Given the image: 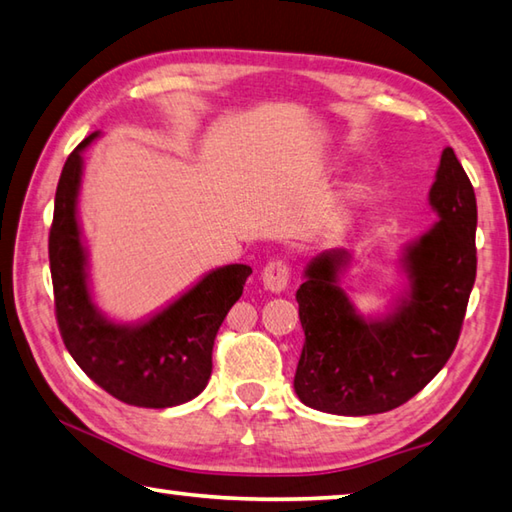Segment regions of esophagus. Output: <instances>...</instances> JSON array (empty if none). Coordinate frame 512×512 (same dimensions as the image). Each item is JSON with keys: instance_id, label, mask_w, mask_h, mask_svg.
I'll list each match as a JSON object with an SVG mask.
<instances>
[{"instance_id": "obj_1", "label": "esophagus", "mask_w": 512, "mask_h": 512, "mask_svg": "<svg viewBox=\"0 0 512 512\" xmlns=\"http://www.w3.org/2000/svg\"><path fill=\"white\" fill-rule=\"evenodd\" d=\"M288 277H291V268H288L286 259H282V257H273L262 271L264 286L273 293L284 291L286 284H288Z\"/></svg>"}]
</instances>
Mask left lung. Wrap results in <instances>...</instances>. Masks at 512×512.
Wrapping results in <instances>:
<instances>
[{"mask_svg": "<svg viewBox=\"0 0 512 512\" xmlns=\"http://www.w3.org/2000/svg\"><path fill=\"white\" fill-rule=\"evenodd\" d=\"M430 206L439 224L407 246L410 293L385 320H365L338 284L345 250L306 266L297 288L304 347L295 394L313 410L340 416L389 412L416 396L457 347L477 277V199L452 147L441 154Z\"/></svg>", "mask_w": 512, "mask_h": 512, "instance_id": "left-lung-1", "label": "left lung"}]
</instances>
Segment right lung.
Instances as JSON below:
<instances>
[{
	"mask_svg": "<svg viewBox=\"0 0 512 512\" xmlns=\"http://www.w3.org/2000/svg\"><path fill=\"white\" fill-rule=\"evenodd\" d=\"M96 136L69 154L55 190L49 262L60 336L78 367L118 401L152 410L188 403L208 385L217 331L253 268H217L143 324L107 320L91 302L76 219L82 150Z\"/></svg>",
	"mask_w": 512,
	"mask_h": 512,
	"instance_id": "add662e5",
	"label": "right lung"
}]
</instances>
